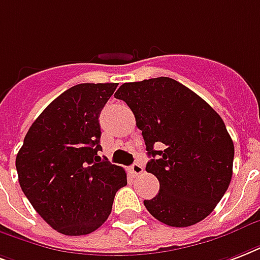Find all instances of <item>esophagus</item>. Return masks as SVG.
Instances as JSON below:
<instances>
[{
    "mask_svg": "<svg viewBox=\"0 0 260 260\" xmlns=\"http://www.w3.org/2000/svg\"><path fill=\"white\" fill-rule=\"evenodd\" d=\"M129 172L134 174V176L142 174V173H143V166H142V164H138V162H136V164H134V165L131 166Z\"/></svg>",
    "mask_w": 260,
    "mask_h": 260,
    "instance_id": "1",
    "label": "esophagus"
}]
</instances>
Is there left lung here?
Segmentation results:
<instances>
[{
    "mask_svg": "<svg viewBox=\"0 0 260 260\" xmlns=\"http://www.w3.org/2000/svg\"><path fill=\"white\" fill-rule=\"evenodd\" d=\"M114 96L135 114L151 156L146 170L159 181L158 195L144 201L148 213L169 226L201 222L222 199L233 173L235 146L222 118L170 77L124 83Z\"/></svg>",
    "mask_w": 260,
    "mask_h": 260,
    "instance_id": "8db88e82",
    "label": "left lung"
}]
</instances>
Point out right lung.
Instances as JSON below:
<instances>
[{
  "mask_svg": "<svg viewBox=\"0 0 260 260\" xmlns=\"http://www.w3.org/2000/svg\"><path fill=\"white\" fill-rule=\"evenodd\" d=\"M117 83H83L64 91L29 126L16 156L20 187L54 231L83 236L112 213L125 170L98 155L99 114Z\"/></svg>",
  "mask_w": 260,
  "mask_h": 260,
  "instance_id": "obj_1",
  "label": "right lung"
}]
</instances>
